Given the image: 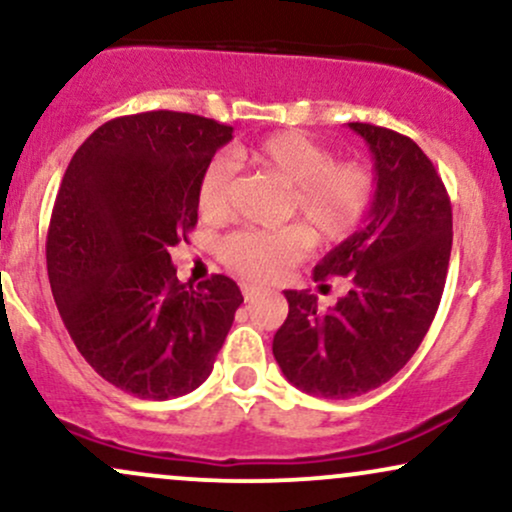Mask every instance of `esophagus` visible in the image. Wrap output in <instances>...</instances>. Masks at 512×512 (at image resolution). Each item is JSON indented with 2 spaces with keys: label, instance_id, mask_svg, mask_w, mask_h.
I'll list each match as a JSON object with an SVG mask.
<instances>
[{
  "label": "esophagus",
  "instance_id": "34e87169",
  "mask_svg": "<svg viewBox=\"0 0 512 512\" xmlns=\"http://www.w3.org/2000/svg\"><path fill=\"white\" fill-rule=\"evenodd\" d=\"M240 289H243V296H245V301H248V303L255 301V298L262 293V289H257V286H252V284H243Z\"/></svg>",
  "mask_w": 512,
  "mask_h": 512
}]
</instances>
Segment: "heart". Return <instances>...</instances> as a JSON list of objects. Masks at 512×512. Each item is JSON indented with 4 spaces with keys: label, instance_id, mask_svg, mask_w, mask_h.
<instances>
[{
    "label": "heart",
    "instance_id": "1",
    "mask_svg": "<svg viewBox=\"0 0 512 512\" xmlns=\"http://www.w3.org/2000/svg\"><path fill=\"white\" fill-rule=\"evenodd\" d=\"M238 161H250L289 187L284 219L302 223L279 231H236L219 245V260L231 272L257 284L279 279L310 250V230L320 243H342L361 226L375 197V173L356 158L334 161L327 146L301 132H276L236 149ZM236 163L216 154L204 166L197 185L199 214L221 221L231 207ZM308 227L307 232L304 228Z\"/></svg>",
    "mask_w": 512,
    "mask_h": 512
}]
</instances>
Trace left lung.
<instances>
[{
	"label": "left lung",
	"instance_id": "left-lung-1",
	"mask_svg": "<svg viewBox=\"0 0 512 512\" xmlns=\"http://www.w3.org/2000/svg\"><path fill=\"white\" fill-rule=\"evenodd\" d=\"M375 158L366 223L322 257L315 281H349L334 308L308 291H284L289 315L274 334L286 380L327 399L375 390L424 342L440 305L452 248L448 190L419 144L395 129L349 122Z\"/></svg>",
	"mask_w": 512,
	"mask_h": 512
}]
</instances>
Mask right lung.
Here are the masks:
<instances>
[{
	"label": "right lung",
	"instance_id": "1",
	"mask_svg": "<svg viewBox=\"0 0 512 512\" xmlns=\"http://www.w3.org/2000/svg\"><path fill=\"white\" fill-rule=\"evenodd\" d=\"M233 127L151 110L76 149L52 207L48 276L64 327L101 378L142 399L209 378L243 293L223 274L180 284L170 248L197 226L199 175Z\"/></svg>",
	"mask_w": 512,
	"mask_h": 512
}]
</instances>
